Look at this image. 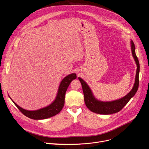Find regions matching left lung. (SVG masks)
Segmentation results:
<instances>
[{"mask_svg":"<svg viewBox=\"0 0 149 149\" xmlns=\"http://www.w3.org/2000/svg\"><path fill=\"white\" fill-rule=\"evenodd\" d=\"M132 53L137 65V71L135 78V82L132 90L124 97L120 99L111 101H102L97 100L94 95L91 88L86 81L78 77L82 85V88L84 95V101L87 108L91 111L100 114H111L118 113L127 104L130 100L136 94L139 84V72L140 64L138 58L135 52V45L132 40L130 41Z\"/></svg>","mask_w":149,"mask_h":149,"instance_id":"left-lung-1","label":"left lung"}]
</instances>
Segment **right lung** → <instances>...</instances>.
<instances>
[{"label": "right lung", "instance_id": "add662e5", "mask_svg": "<svg viewBox=\"0 0 149 149\" xmlns=\"http://www.w3.org/2000/svg\"><path fill=\"white\" fill-rule=\"evenodd\" d=\"M77 78V75L75 73L69 74L63 78L58 87V93L54 101L47 107L40 109L37 110H27L22 109L10 97L17 109L23 113L25 116L33 120H44L52 117L58 114L62 109L65 102V95L69 85L73 79Z\"/></svg>", "mask_w": 149, "mask_h": 149}]
</instances>
